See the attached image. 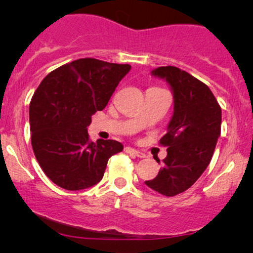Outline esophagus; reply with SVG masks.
<instances>
[{
  "mask_svg": "<svg viewBox=\"0 0 253 253\" xmlns=\"http://www.w3.org/2000/svg\"><path fill=\"white\" fill-rule=\"evenodd\" d=\"M125 152L129 153V155L139 157V158H145V157H146L143 152H140V151H136L134 149H132V147H125Z\"/></svg>",
  "mask_w": 253,
  "mask_h": 253,
  "instance_id": "obj_1",
  "label": "esophagus"
}]
</instances>
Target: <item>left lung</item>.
Wrapping results in <instances>:
<instances>
[{
	"mask_svg": "<svg viewBox=\"0 0 253 253\" xmlns=\"http://www.w3.org/2000/svg\"><path fill=\"white\" fill-rule=\"evenodd\" d=\"M152 74L170 84L175 106L168 132L159 140L168 156L158 175L145 184L171 197L189 189L211 163L221 132V107L207 84L187 71L161 66Z\"/></svg>",
	"mask_w": 253,
	"mask_h": 253,
	"instance_id": "left-lung-1",
	"label": "left lung"
}]
</instances>
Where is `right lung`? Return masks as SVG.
<instances>
[{"label":"right lung","mask_w":253,"mask_h":253,"mask_svg":"<svg viewBox=\"0 0 253 253\" xmlns=\"http://www.w3.org/2000/svg\"><path fill=\"white\" fill-rule=\"evenodd\" d=\"M128 64L81 58L42 80L30 103L31 141L45 175L66 190L102 179L108 159L124 150L117 140H90L91 117L108 103Z\"/></svg>","instance_id":"1"}]
</instances>
